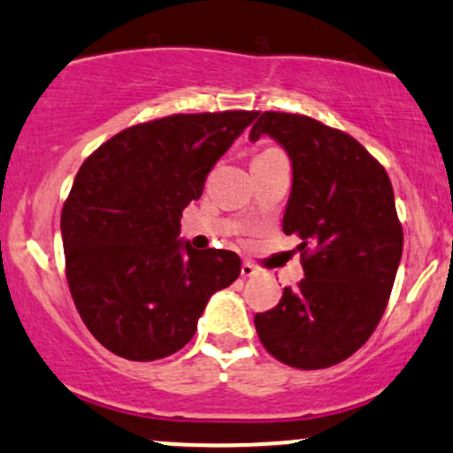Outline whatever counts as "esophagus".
<instances>
[{
    "mask_svg": "<svg viewBox=\"0 0 453 453\" xmlns=\"http://www.w3.org/2000/svg\"><path fill=\"white\" fill-rule=\"evenodd\" d=\"M257 273H258V269L254 267L252 263H248V260L242 265V278H254Z\"/></svg>",
    "mask_w": 453,
    "mask_h": 453,
    "instance_id": "esophagus-1",
    "label": "esophagus"
}]
</instances>
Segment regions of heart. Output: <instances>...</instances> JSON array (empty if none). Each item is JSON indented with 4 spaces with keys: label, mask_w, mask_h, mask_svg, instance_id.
Returning a JSON list of instances; mask_svg holds the SVG:
<instances>
[{
    "label": "heart",
    "mask_w": 453,
    "mask_h": 453,
    "mask_svg": "<svg viewBox=\"0 0 453 453\" xmlns=\"http://www.w3.org/2000/svg\"><path fill=\"white\" fill-rule=\"evenodd\" d=\"M269 150H275V148H269Z\"/></svg>",
    "instance_id": "b5f03b06"
}]
</instances>
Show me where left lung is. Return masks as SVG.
<instances>
[{
  "instance_id": "8db88e82",
  "label": "left lung",
  "mask_w": 453,
  "mask_h": 453,
  "mask_svg": "<svg viewBox=\"0 0 453 453\" xmlns=\"http://www.w3.org/2000/svg\"><path fill=\"white\" fill-rule=\"evenodd\" d=\"M280 142L292 161L284 233L301 239L305 271L273 310L257 313L260 343L295 369L343 363L384 316L403 254L390 178L348 133L288 111H263L250 131Z\"/></svg>"
}]
</instances>
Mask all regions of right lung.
<instances>
[{"label":"right lung","mask_w":453,"mask_h":453,"mask_svg":"<svg viewBox=\"0 0 453 453\" xmlns=\"http://www.w3.org/2000/svg\"><path fill=\"white\" fill-rule=\"evenodd\" d=\"M258 111L173 114L116 133L78 169L61 211L65 275L97 342L148 363L193 339L214 292L239 278L231 250L182 243L180 218Z\"/></svg>","instance_id":"obj_1"}]
</instances>
